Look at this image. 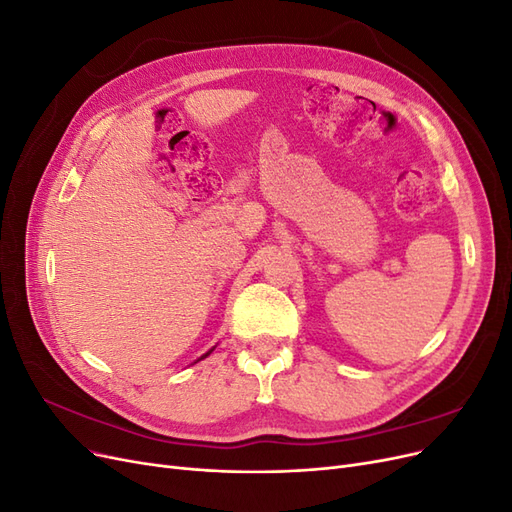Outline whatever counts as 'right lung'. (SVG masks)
<instances>
[{"label":"right lung","mask_w":512,"mask_h":512,"mask_svg":"<svg viewBox=\"0 0 512 512\" xmlns=\"http://www.w3.org/2000/svg\"><path fill=\"white\" fill-rule=\"evenodd\" d=\"M213 350H215V346H213V348H211V350H207V352H205V354H203V356H200V359H198V361H203V359H207V356H209V354H211V352H213ZM198 361H196V363H198Z\"/></svg>","instance_id":"right-lung-1"}]
</instances>
